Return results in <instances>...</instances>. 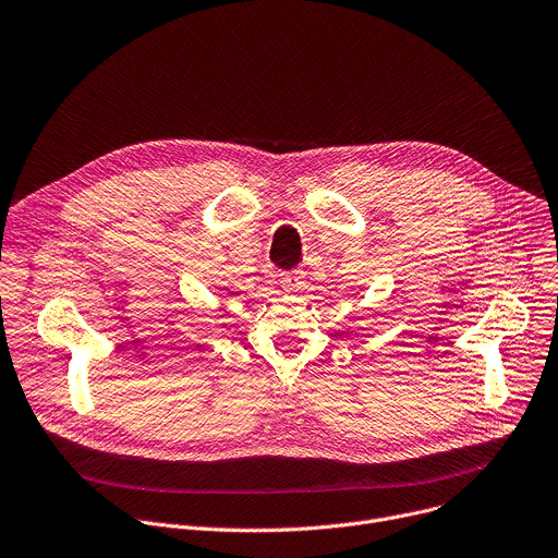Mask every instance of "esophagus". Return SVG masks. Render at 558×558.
<instances>
[{"label": "esophagus", "mask_w": 558, "mask_h": 558, "mask_svg": "<svg viewBox=\"0 0 558 558\" xmlns=\"http://www.w3.org/2000/svg\"><path fill=\"white\" fill-rule=\"evenodd\" d=\"M280 284L284 287V291L298 293L300 287L305 284V280H302V276H300L298 271H291V274H282V276H280Z\"/></svg>", "instance_id": "esophagus-1"}]
</instances>
